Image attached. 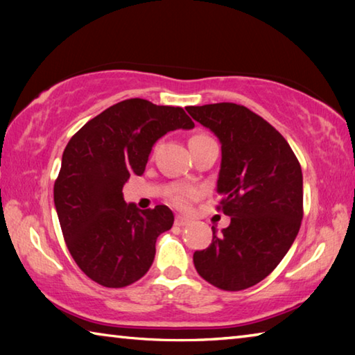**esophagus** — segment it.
Listing matches in <instances>:
<instances>
[{
  "label": "esophagus",
  "instance_id": "1",
  "mask_svg": "<svg viewBox=\"0 0 355 355\" xmlns=\"http://www.w3.org/2000/svg\"><path fill=\"white\" fill-rule=\"evenodd\" d=\"M188 224H191V220L188 218H184V216H177V218H175V225L184 227V225H188Z\"/></svg>",
  "mask_w": 355,
  "mask_h": 355
}]
</instances>
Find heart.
<instances>
[{"label":"heart","instance_id":"1","mask_svg":"<svg viewBox=\"0 0 355 355\" xmlns=\"http://www.w3.org/2000/svg\"><path fill=\"white\" fill-rule=\"evenodd\" d=\"M194 137H203V136L200 135V136H194ZM194 137H192V139H194ZM197 196H199V189H196V188H182V189H178L175 194L172 196V202L175 203V205L180 207V208H186L192 200L196 199Z\"/></svg>","mask_w":355,"mask_h":355}]
</instances>
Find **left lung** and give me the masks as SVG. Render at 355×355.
I'll use <instances>...</instances> for the list:
<instances>
[{
    "instance_id": "8db88e82",
    "label": "left lung",
    "mask_w": 355,
    "mask_h": 355,
    "mask_svg": "<svg viewBox=\"0 0 355 355\" xmlns=\"http://www.w3.org/2000/svg\"><path fill=\"white\" fill-rule=\"evenodd\" d=\"M186 111L218 136L222 150L218 209L230 225L203 250L194 266L202 279L225 291H241L268 277L290 250L304 216L302 171L271 123L245 106L214 103Z\"/></svg>"
}]
</instances>
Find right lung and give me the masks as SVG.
<instances>
[{"mask_svg":"<svg viewBox=\"0 0 355 355\" xmlns=\"http://www.w3.org/2000/svg\"><path fill=\"white\" fill-rule=\"evenodd\" d=\"M178 128H194L183 107L130 98L89 120L65 147L55 207L70 255L97 284L128 286L152 266L156 238L171 230L173 214L166 205L125 203L122 188L146 171L153 144Z\"/></svg>","mask_w":355,"mask_h":355,"instance_id":"add662e5","label":"right lung"}]
</instances>
